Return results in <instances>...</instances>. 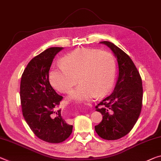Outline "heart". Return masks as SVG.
I'll use <instances>...</instances> for the list:
<instances>
[{
  "mask_svg": "<svg viewBox=\"0 0 161 161\" xmlns=\"http://www.w3.org/2000/svg\"><path fill=\"white\" fill-rule=\"evenodd\" d=\"M60 65V68L53 69L49 74L54 88L61 93H68L78 80L80 81L69 95L70 99L88 100L96 94L105 95L114 84L116 63L107 51L76 49L61 59Z\"/></svg>",
  "mask_w": 161,
  "mask_h": 161,
  "instance_id": "heart-1",
  "label": "heart"
}]
</instances>
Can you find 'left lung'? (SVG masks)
I'll return each mask as SVG.
<instances>
[{
  "label": "left lung",
  "instance_id": "left-lung-1",
  "mask_svg": "<svg viewBox=\"0 0 161 161\" xmlns=\"http://www.w3.org/2000/svg\"><path fill=\"white\" fill-rule=\"evenodd\" d=\"M108 46L117 59L119 77L114 91L96 106L103 115L95 130L100 137L114 140L127 135L137 122L142 106L143 89L139 71L130 56L115 44L101 42Z\"/></svg>",
  "mask_w": 161,
  "mask_h": 161
}]
</instances>
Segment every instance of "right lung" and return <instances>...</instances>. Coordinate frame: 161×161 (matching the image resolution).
<instances>
[{"label": "right lung", "mask_w": 161, "mask_h": 161, "mask_svg": "<svg viewBox=\"0 0 161 161\" xmlns=\"http://www.w3.org/2000/svg\"><path fill=\"white\" fill-rule=\"evenodd\" d=\"M63 47H50L34 57L21 75L20 98L22 114L32 132L42 140L60 143L70 137L73 125L56 112L63 97L56 93L49 80L55 56Z\"/></svg>", "instance_id": "right-lung-1"}]
</instances>
